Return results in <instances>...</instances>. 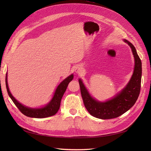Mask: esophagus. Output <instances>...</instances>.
<instances>
[{
    "label": "esophagus",
    "instance_id": "esophagus-1",
    "mask_svg": "<svg viewBox=\"0 0 151 151\" xmlns=\"http://www.w3.org/2000/svg\"><path fill=\"white\" fill-rule=\"evenodd\" d=\"M82 68L80 67H76L75 68V72L77 73V74H81L82 72Z\"/></svg>",
    "mask_w": 151,
    "mask_h": 151
}]
</instances>
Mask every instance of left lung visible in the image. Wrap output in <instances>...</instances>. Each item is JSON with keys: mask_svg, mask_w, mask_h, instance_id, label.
<instances>
[{"mask_svg": "<svg viewBox=\"0 0 151 151\" xmlns=\"http://www.w3.org/2000/svg\"><path fill=\"white\" fill-rule=\"evenodd\" d=\"M131 48L134 57V72L126 86L120 92L105 101H99L89 94L83 81L79 79L82 98L87 110L94 117L106 120L118 117L129 110L135 103L140 90L142 62L134 46L123 40Z\"/></svg>", "mask_w": 151, "mask_h": 151, "instance_id": "left-lung-1", "label": "left lung"}]
</instances>
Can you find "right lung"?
Returning a JSON list of instances; mask_svg holds the SVG:
<instances>
[{"instance_id": "1", "label": "right lung", "mask_w": 151, "mask_h": 151, "mask_svg": "<svg viewBox=\"0 0 151 151\" xmlns=\"http://www.w3.org/2000/svg\"><path fill=\"white\" fill-rule=\"evenodd\" d=\"M73 78H74V75H73V74L66 77L57 86V88H56L55 91V93L52 99L48 102V103L45 105L43 107L35 108L26 106L25 105L22 104L18 101L12 95L11 93L10 92L9 88L7 83V73L6 74V85L9 96V97L12 100L13 103L15 104L16 106L22 114L31 118H47L55 115L58 111L60 106L63 94L65 92L68 83L73 79Z\"/></svg>"}]
</instances>
